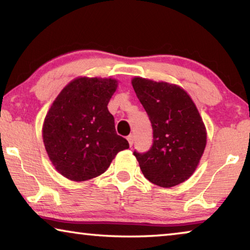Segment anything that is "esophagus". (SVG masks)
<instances>
[{
    "label": "esophagus",
    "instance_id": "34e87169",
    "mask_svg": "<svg viewBox=\"0 0 250 250\" xmlns=\"http://www.w3.org/2000/svg\"><path fill=\"white\" fill-rule=\"evenodd\" d=\"M126 140H128V142H129V146H132V145H133V135H132V134L128 135V138H126Z\"/></svg>",
    "mask_w": 250,
    "mask_h": 250
}]
</instances>
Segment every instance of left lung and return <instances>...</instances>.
Wrapping results in <instances>:
<instances>
[{
    "label": "left lung",
    "instance_id": "1",
    "mask_svg": "<svg viewBox=\"0 0 250 250\" xmlns=\"http://www.w3.org/2000/svg\"><path fill=\"white\" fill-rule=\"evenodd\" d=\"M132 87L149 116L153 143L134 151L146 179L172 188L191 177L206 146V128L195 104L177 84L134 77Z\"/></svg>",
    "mask_w": 250,
    "mask_h": 250
}]
</instances>
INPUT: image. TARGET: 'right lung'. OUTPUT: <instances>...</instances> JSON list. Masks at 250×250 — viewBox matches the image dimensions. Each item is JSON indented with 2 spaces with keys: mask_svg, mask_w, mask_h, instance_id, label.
<instances>
[{
  "mask_svg": "<svg viewBox=\"0 0 250 250\" xmlns=\"http://www.w3.org/2000/svg\"><path fill=\"white\" fill-rule=\"evenodd\" d=\"M117 87L112 78L78 77L50 105L43 125L44 146L55 168L68 180L99 176L118 152L129 147L117 134L107 107Z\"/></svg>",
  "mask_w": 250,
  "mask_h": 250,
  "instance_id": "right-lung-1",
  "label": "right lung"
}]
</instances>
